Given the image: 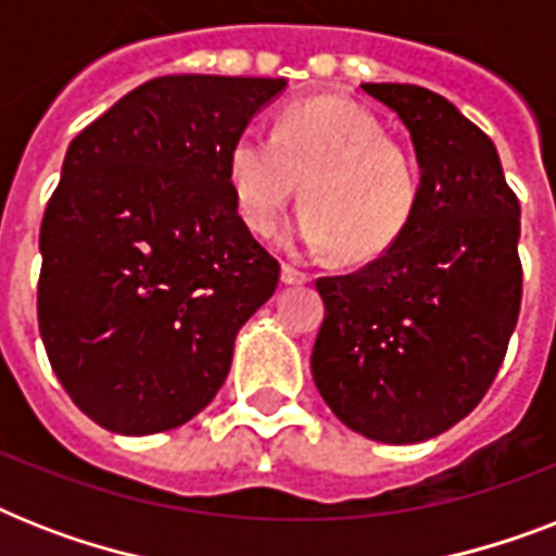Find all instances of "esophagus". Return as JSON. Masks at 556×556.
I'll use <instances>...</instances> for the list:
<instances>
[{
  "mask_svg": "<svg viewBox=\"0 0 556 556\" xmlns=\"http://www.w3.org/2000/svg\"><path fill=\"white\" fill-rule=\"evenodd\" d=\"M282 282H286V286H303V282H308V274L286 262V265H282Z\"/></svg>",
  "mask_w": 556,
  "mask_h": 556,
  "instance_id": "esophagus-1",
  "label": "esophagus"
}]
</instances>
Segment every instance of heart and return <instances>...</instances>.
I'll return each instance as SVG.
<instances>
[{
	"label": "heart",
	"mask_w": 556,
	"mask_h": 556,
	"mask_svg": "<svg viewBox=\"0 0 556 556\" xmlns=\"http://www.w3.org/2000/svg\"><path fill=\"white\" fill-rule=\"evenodd\" d=\"M236 213L256 236H274L296 199L300 239L331 248L346 265L387 256L413 225L421 173L413 152L364 109L317 98L288 106L274 138L244 129L227 155Z\"/></svg>",
	"instance_id": "heart-1"
}]
</instances>
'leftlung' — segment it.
<instances>
[{"instance_id":"obj_1","label":"left lung","mask_w":556,"mask_h":556,"mask_svg":"<svg viewBox=\"0 0 556 556\" xmlns=\"http://www.w3.org/2000/svg\"><path fill=\"white\" fill-rule=\"evenodd\" d=\"M413 135L421 201L401 242L361 270L320 277L312 375L331 413L387 444H415L476 409L522 303L519 199L488 135L409 83H364Z\"/></svg>"}]
</instances>
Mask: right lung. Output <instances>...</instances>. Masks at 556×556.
Segmentation results:
<instances>
[{
	"instance_id": "1",
	"label": "right lung",
	"mask_w": 556,
	"mask_h": 556,
	"mask_svg": "<svg viewBox=\"0 0 556 556\" xmlns=\"http://www.w3.org/2000/svg\"><path fill=\"white\" fill-rule=\"evenodd\" d=\"M282 77L167 74L83 129L39 227L37 320L91 421L173 430L216 397L279 262L236 213L230 143Z\"/></svg>"
}]
</instances>
